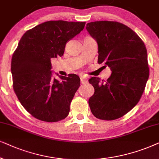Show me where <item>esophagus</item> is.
Masks as SVG:
<instances>
[{
	"mask_svg": "<svg viewBox=\"0 0 159 159\" xmlns=\"http://www.w3.org/2000/svg\"><path fill=\"white\" fill-rule=\"evenodd\" d=\"M80 80H81V84H85V83H86V82L88 81L87 78H86L85 75H82V76H81V77H80Z\"/></svg>",
	"mask_w": 159,
	"mask_h": 159,
	"instance_id": "1",
	"label": "esophagus"
}]
</instances>
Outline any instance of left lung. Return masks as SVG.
<instances>
[{
    "mask_svg": "<svg viewBox=\"0 0 159 159\" xmlns=\"http://www.w3.org/2000/svg\"><path fill=\"white\" fill-rule=\"evenodd\" d=\"M86 28L98 44L97 62L112 71L105 82L97 77L89 80L94 88L89 100L91 111L99 119H117L138 103L145 90L149 77L147 49L139 35L122 23L97 21Z\"/></svg>",
    "mask_w": 159,
    "mask_h": 159,
    "instance_id": "left-lung-1",
    "label": "left lung"
}]
</instances>
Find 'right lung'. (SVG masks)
Here are the masks:
<instances>
[{
    "instance_id": "right-lung-1",
    "label": "right lung",
    "mask_w": 159,
    "mask_h": 159,
    "mask_svg": "<svg viewBox=\"0 0 159 159\" xmlns=\"http://www.w3.org/2000/svg\"><path fill=\"white\" fill-rule=\"evenodd\" d=\"M86 22L48 21L26 31L11 58L13 89L20 103L37 119L57 122L68 116L81 81L75 74L52 78L51 59L62 57L66 43Z\"/></svg>"
}]
</instances>
